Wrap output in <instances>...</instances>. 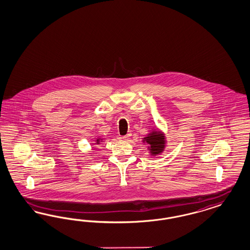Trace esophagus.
Wrapping results in <instances>:
<instances>
[{
	"label": "esophagus",
	"mask_w": 250,
	"mask_h": 250,
	"mask_svg": "<svg viewBox=\"0 0 250 250\" xmlns=\"http://www.w3.org/2000/svg\"><path fill=\"white\" fill-rule=\"evenodd\" d=\"M130 137H131V134H127L126 136H124V137H122L121 139H123V140H128L129 139Z\"/></svg>",
	"instance_id": "1"
}]
</instances>
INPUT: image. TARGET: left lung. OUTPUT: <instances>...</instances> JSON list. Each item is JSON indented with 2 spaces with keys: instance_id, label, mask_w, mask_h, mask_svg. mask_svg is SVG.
<instances>
[{
  "instance_id": "8db88e82",
  "label": "left lung",
  "mask_w": 250,
  "mask_h": 250,
  "mask_svg": "<svg viewBox=\"0 0 250 250\" xmlns=\"http://www.w3.org/2000/svg\"><path fill=\"white\" fill-rule=\"evenodd\" d=\"M142 142L147 144V150L150 156H158L162 154L166 148V138L162 131L158 128H151L148 134L142 138Z\"/></svg>"
}]
</instances>
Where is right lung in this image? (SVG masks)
<instances>
[{
	"mask_svg": "<svg viewBox=\"0 0 250 250\" xmlns=\"http://www.w3.org/2000/svg\"><path fill=\"white\" fill-rule=\"evenodd\" d=\"M104 140H105V138H102L101 137H99V138H96L95 139V145H100V144H102V142H104Z\"/></svg>",
	"mask_w": 250,
	"mask_h": 250,
	"instance_id": "add662e5",
	"label": "right lung"
}]
</instances>
